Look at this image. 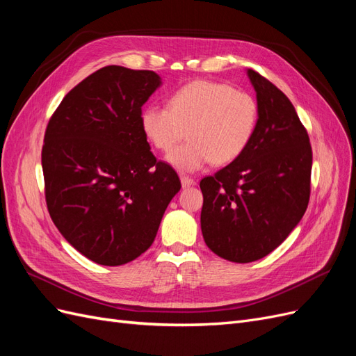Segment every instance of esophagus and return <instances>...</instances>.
I'll use <instances>...</instances> for the list:
<instances>
[{
	"label": "esophagus",
	"instance_id": "obj_1",
	"mask_svg": "<svg viewBox=\"0 0 356 356\" xmlns=\"http://www.w3.org/2000/svg\"><path fill=\"white\" fill-rule=\"evenodd\" d=\"M181 184H182V188H187V187H191L196 184V181L190 178V177H186V175H181Z\"/></svg>",
	"mask_w": 356,
	"mask_h": 356
}]
</instances>
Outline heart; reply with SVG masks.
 Wrapping results in <instances>:
<instances>
[{
  "label": "heart",
  "mask_w": 356,
  "mask_h": 356,
  "mask_svg": "<svg viewBox=\"0 0 356 356\" xmlns=\"http://www.w3.org/2000/svg\"><path fill=\"white\" fill-rule=\"evenodd\" d=\"M258 124L252 95L227 83L196 80L177 90L170 108L148 105L141 113L147 139L160 152H170L186 136L191 141L168 154L181 172H196L211 161L227 165L251 144Z\"/></svg>",
  "instance_id": "1"
}]
</instances>
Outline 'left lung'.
I'll list each match as a JSON object with an SVG mask.
<instances>
[{"label": "left lung", "instance_id": "obj_1", "mask_svg": "<svg viewBox=\"0 0 356 356\" xmlns=\"http://www.w3.org/2000/svg\"><path fill=\"white\" fill-rule=\"evenodd\" d=\"M257 93L251 144L200 181V227L212 252L233 263L270 254L303 218L310 196L312 147L294 105L275 84L246 70Z\"/></svg>", "mask_w": 356, "mask_h": 356}]
</instances>
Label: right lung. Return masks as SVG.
I'll use <instances>...</instances> for the list:
<instances>
[{
  "label": "right lung",
  "instance_id": "add662e5",
  "mask_svg": "<svg viewBox=\"0 0 356 356\" xmlns=\"http://www.w3.org/2000/svg\"><path fill=\"white\" fill-rule=\"evenodd\" d=\"M161 86L154 71L104 67L62 99L41 153L49 213L89 260L122 266L145 252L181 188L157 161L141 110Z\"/></svg>",
  "mask_w": 356,
  "mask_h": 356
}]
</instances>
